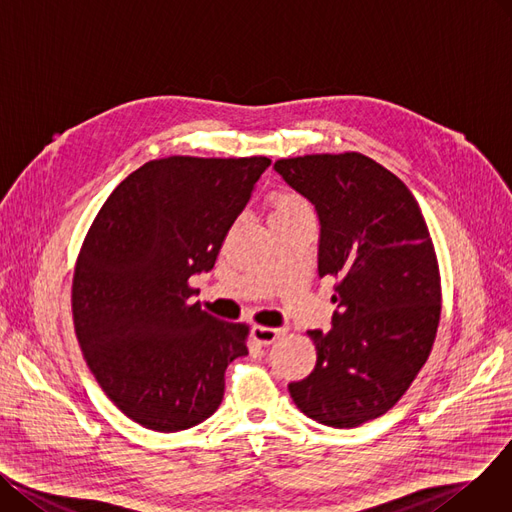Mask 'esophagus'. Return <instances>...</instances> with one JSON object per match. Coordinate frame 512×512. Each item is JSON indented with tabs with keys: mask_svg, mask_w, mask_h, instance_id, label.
I'll return each instance as SVG.
<instances>
[{
	"mask_svg": "<svg viewBox=\"0 0 512 512\" xmlns=\"http://www.w3.org/2000/svg\"><path fill=\"white\" fill-rule=\"evenodd\" d=\"M283 333H285L283 328H270V326H258V324L252 328V337L260 345L275 343Z\"/></svg>",
	"mask_w": 512,
	"mask_h": 512,
	"instance_id": "esophagus-1",
	"label": "esophagus"
}]
</instances>
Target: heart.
Here are the masks:
<instances>
[{
	"instance_id": "b5f03b06",
	"label": "heart",
	"mask_w": 512,
	"mask_h": 512,
	"mask_svg": "<svg viewBox=\"0 0 512 512\" xmlns=\"http://www.w3.org/2000/svg\"><path fill=\"white\" fill-rule=\"evenodd\" d=\"M270 204V221H279V219H289L295 215H306L312 213V208L304 196H299L297 192L291 190H277L270 194L268 198Z\"/></svg>"
}]
</instances>
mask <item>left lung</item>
I'll list each match as a JSON object with an SVG mask.
<instances>
[{
  "instance_id": "8db88e82",
  "label": "left lung",
  "mask_w": 512,
  "mask_h": 512,
  "mask_svg": "<svg viewBox=\"0 0 512 512\" xmlns=\"http://www.w3.org/2000/svg\"><path fill=\"white\" fill-rule=\"evenodd\" d=\"M275 171L320 219L318 275L335 277L337 312L316 345L312 374L289 384L299 411L330 428H355L405 395L432 351L440 270L409 188L362 153L279 159Z\"/></svg>"
}]
</instances>
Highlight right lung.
Segmentation results:
<instances>
[{
    "mask_svg": "<svg viewBox=\"0 0 512 512\" xmlns=\"http://www.w3.org/2000/svg\"><path fill=\"white\" fill-rule=\"evenodd\" d=\"M270 165L266 157L148 161L101 206L80 248L74 328L90 372L132 422L188 430L223 401L225 370L248 353L250 326L192 304L196 273Z\"/></svg>",
    "mask_w": 512,
    "mask_h": 512,
    "instance_id": "right-lung-1",
    "label": "right lung"
}]
</instances>
